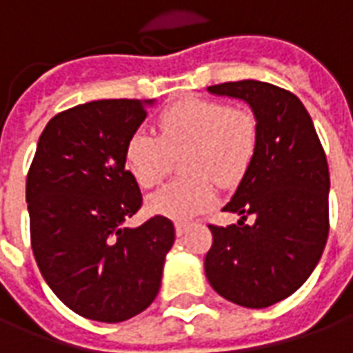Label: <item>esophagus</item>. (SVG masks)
<instances>
[{"label": "esophagus", "instance_id": "34e87169", "mask_svg": "<svg viewBox=\"0 0 353 353\" xmlns=\"http://www.w3.org/2000/svg\"><path fill=\"white\" fill-rule=\"evenodd\" d=\"M189 227H191V225H189V223L177 221V223H176V234H177V236H183L185 232H187V230H189Z\"/></svg>", "mask_w": 353, "mask_h": 353}]
</instances>
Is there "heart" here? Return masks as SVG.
I'll use <instances>...</instances> for the list:
<instances>
[{"label": "heart", "mask_w": 353, "mask_h": 353, "mask_svg": "<svg viewBox=\"0 0 353 353\" xmlns=\"http://www.w3.org/2000/svg\"><path fill=\"white\" fill-rule=\"evenodd\" d=\"M257 119L252 111L210 98H191L164 109L159 136L136 130L126 141V166L141 187L151 189L168 176L174 157H183L185 179L164 185L149 196L154 214L191 219L215 200V183H236L257 149Z\"/></svg>", "instance_id": "heart-1"}]
</instances>
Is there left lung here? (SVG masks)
Segmentation results:
<instances>
[{"mask_svg": "<svg viewBox=\"0 0 353 353\" xmlns=\"http://www.w3.org/2000/svg\"><path fill=\"white\" fill-rule=\"evenodd\" d=\"M250 103L259 138L250 168L223 212L238 225H208L210 285L230 303L266 308L308 280L329 234V166L308 111L295 94L263 81L208 87ZM252 214L254 223L245 219Z\"/></svg>", "mask_w": 353, "mask_h": 353, "instance_id": "obj_1", "label": "left lung"}]
</instances>
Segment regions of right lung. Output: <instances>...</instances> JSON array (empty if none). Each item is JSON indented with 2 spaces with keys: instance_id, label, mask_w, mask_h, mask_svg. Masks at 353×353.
Returning <instances> with one entry per match:
<instances>
[{
  "instance_id": "add662e5",
  "label": "right lung",
  "mask_w": 353,
  "mask_h": 353,
  "mask_svg": "<svg viewBox=\"0 0 353 353\" xmlns=\"http://www.w3.org/2000/svg\"><path fill=\"white\" fill-rule=\"evenodd\" d=\"M147 105L153 100H96L58 113L26 177L37 266L68 308L94 321L119 323L145 310L176 240L164 215L124 227L141 208L124 149Z\"/></svg>"
}]
</instances>
